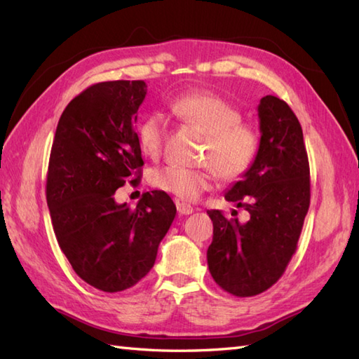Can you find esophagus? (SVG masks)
Segmentation results:
<instances>
[{"instance_id": "obj_1", "label": "esophagus", "mask_w": 359, "mask_h": 359, "mask_svg": "<svg viewBox=\"0 0 359 359\" xmlns=\"http://www.w3.org/2000/svg\"><path fill=\"white\" fill-rule=\"evenodd\" d=\"M175 207H177L179 215H182V216H188V215H193V212H194L191 205H188L185 202H175Z\"/></svg>"}]
</instances>
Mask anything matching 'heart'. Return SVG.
Returning <instances> with one entry per match:
<instances>
[{"label":"heart","instance_id":"1","mask_svg":"<svg viewBox=\"0 0 359 359\" xmlns=\"http://www.w3.org/2000/svg\"><path fill=\"white\" fill-rule=\"evenodd\" d=\"M172 112L187 125L205 134L196 168L166 165L149 174V184L175 199L194 201L212 187L215 172L224 180H236L245 174L259 149V135L253 126L242 123V114L222 97L211 93L185 94L171 103ZM166 118L151 112L137 129L143 154L157 157L163 148Z\"/></svg>","mask_w":359,"mask_h":359}]
</instances>
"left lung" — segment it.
<instances>
[{"label":"left lung","instance_id":"1","mask_svg":"<svg viewBox=\"0 0 359 359\" xmlns=\"http://www.w3.org/2000/svg\"><path fill=\"white\" fill-rule=\"evenodd\" d=\"M257 116V156L225 193L228 202L248 211V220L207 211L212 220L210 273L220 288L239 297L265 292L284 274L310 207V168L299 120L274 95L261 98Z\"/></svg>","mask_w":359,"mask_h":359}]
</instances>
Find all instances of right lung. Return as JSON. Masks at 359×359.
Segmentation results:
<instances>
[{"label":"right lung","instance_id":"obj_1","mask_svg":"<svg viewBox=\"0 0 359 359\" xmlns=\"http://www.w3.org/2000/svg\"><path fill=\"white\" fill-rule=\"evenodd\" d=\"M144 95L142 80L89 86L66 106L50 149L46 199L58 245L83 280L108 293L147 276L175 217L171 197L157 189L135 210L114 199L140 180L134 125Z\"/></svg>","mask_w":359,"mask_h":359}]
</instances>
